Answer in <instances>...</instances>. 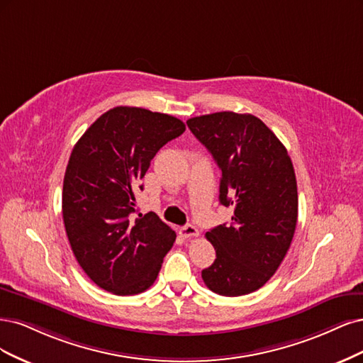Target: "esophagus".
I'll return each mask as SVG.
<instances>
[{"label": "esophagus", "instance_id": "esophagus-1", "mask_svg": "<svg viewBox=\"0 0 363 363\" xmlns=\"http://www.w3.org/2000/svg\"><path fill=\"white\" fill-rule=\"evenodd\" d=\"M179 233H181L184 238H191V237H197L199 235V230H197V228L194 225H186V226L181 228Z\"/></svg>", "mask_w": 363, "mask_h": 363}]
</instances>
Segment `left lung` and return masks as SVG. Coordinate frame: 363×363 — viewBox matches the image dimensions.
<instances>
[{"label": "left lung", "mask_w": 363, "mask_h": 363, "mask_svg": "<svg viewBox=\"0 0 363 363\" xmlns=\"http://www.w3.org/2000/svg\"><path fill=\"white\" fill-rule=\"evenodd\" d=\"M186 125L221 170L220 203L233 206L230 225L206 232L216 261L202 270V279L220 296L250 294L276 273L294 237V167L285 146L253 114L220 111Z\"/></svg>", "instance_id": "left-lung-1"}]
</instances>
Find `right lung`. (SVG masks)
I'll return each instance as SVG.
<instances>
[{"mask_svg":"<svg viewBox=\"0 0 363 363\" xmlns=\"http://www.w3.org/2000/svg\"><path fill=\"white\" fill-rule=\"evenodd\" d=\"M184 131L173 116L114 107L72 149L62 196L67 240L84 273L116 296L140 294L154 284L177 240L155 213L133 214L152 158Z\"/></svg>","mask_w":363,"mask_h":363,"instance_id":"obj_1","label":"right lung"}]
</instances>
